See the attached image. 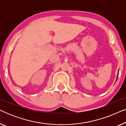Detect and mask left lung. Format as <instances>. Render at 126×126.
Instances as JSON below:
<instances>
[{
    "label": "left lung",
    "mask_w": 126,
    "mask_h": 126,
    "mask_svg": "<svg viewBox=\"0 0 126 126\" xmlns=\"http://www.w3.org/2000/svg\"><path fill=\"white\" fill-rule=\"evenodd\" d=\"M118 73H119V72H118ZM118 76H117V79H118Z\"/></svg>",
    "instance_id": "8db88e82"
}]
</instances>
